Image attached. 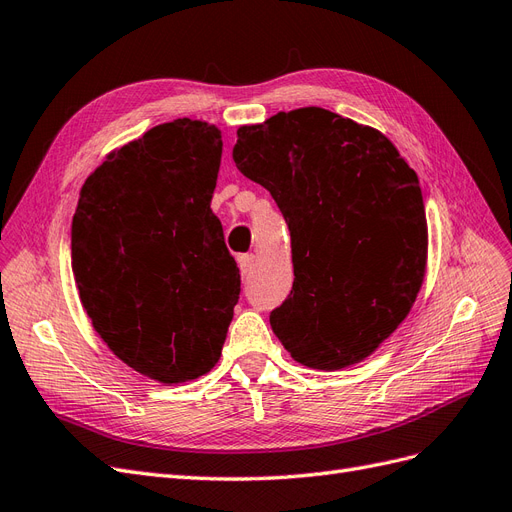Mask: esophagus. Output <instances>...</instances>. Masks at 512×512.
Here are the masks:
<instances>
[{"label": "esophagus", "mask_w": 512, "mask_h": 512, "mask_svg": "<svg viewBox=\"0 0 512 512\" xmlns=\"http://www.w3.org/2000/svg\"><path fill=\"white\" fill-rule=\"evenodd\" d=\"M254 262H256L254 254H243V256H239V269H241V275H243V277H250V275H252Z\"/></svg>", "instance_id": "obj_1"}]
</instances>
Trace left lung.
Masks as SVG:
<instances>
[{
  "label": "left lung",
  "instance_id": "1",
  "mask_svg": "<svg viewBox=\"0 0 512 512\" xmlns=\"http://www.w3.org/2000/svg\"><path fill=\"white\" fill-rule=\"evenodd\" d=\"M232 160L271 192L290 228L294 282L269 316L277 339L314 369L367 359L425 277L414 170L384 134L318 106L239 128Z\"/></svg>",
  "mask_w": 512,
  "mask_h": 512
}]
</instances>
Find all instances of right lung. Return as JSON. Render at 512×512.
Masks as SVG:
<instances>
[{
    "mask_svg": "<svg viewBox=\"0 0 512 512\" xmlns=\"http://www.w3.org/2000/svg\"><path fill=\"white\" fill-rule=\"evenodd\" d=\"M222 134L198 119L151 128L113 151L81 190L72 271L91 324L151 380L218 363L241 292L211 198Z\"/></svg>",
    "mask_w": 512,
    "mask_h": 512,
    "instance_id": "add662e5",
    "label": "right lung"
}]
</instances>
